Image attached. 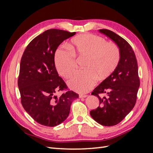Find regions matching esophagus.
Wrapping results in <instances>:
<instances>
[{
    "instance_id": "34e87169",
    "label": "esophagus",
    "mask_w": 153,
    "mask_h": 153,
    "mask_svg": "<svg viewBox=\"0 0 153 153\" xmlns=\"http://www.w3.org/2000/svg\"><path fill=\"white\" fill-rule=\"evenodd\" d=\"M87 96V95H83V94H80L79 95V98H86Z\"/></svg>"
}]
</instances>
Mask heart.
I'll return each instance as SVG.
<instances>
[{"label":"heart","instance_id":"b5f03b06","mask_svg":"<svg viewBox=\"0 0 153 153\" xmlns=\"http://www.w3.org/2000/svg\"><path fill=\"white\" fill-rule=\"evenodd\" d=\"M69 49L66 46L57 50L55 55V65L58 73L68 78L75 69V59L86 57L82 71H77L68 81L71 89L85 93L93 86L98 78L104 80L117 68L120 52L116 45L106 43L101 37L85 34L78 36L71 40Z\"/></svg>","mask_w":153,"mask_h":153}]
</instances>
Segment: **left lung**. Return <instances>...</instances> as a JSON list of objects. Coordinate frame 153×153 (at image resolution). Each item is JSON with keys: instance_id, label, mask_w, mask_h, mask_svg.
Returning <instances> with one entry per match:
<instances>
[{"instance_id": "8db88e82", "label": "left lung", "mask_w": 153, "mask_h": 153, "mask_svg": "<svg viewBox=\"0 0 153 153\" xmlns=\"http://www.w3.org/2000/svg\"><path fill=\"white\" fill-rule=\"evenodd\" d=\"M98 31L117 46L120 60L115 70L91 93L98 97L100 105L96 110H91L90 115L100 124L112 126L121 122L133 108L140 80L137 59L129 44L110 30ZM101 94L105 96L100 97L99 95Z\"/></svg>"}]
</instances>
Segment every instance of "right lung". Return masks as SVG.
I'll list each match as a JSON object with an SVG mask.
<instances>
[{
	"label": "right lung",
	"mask_w": 153,
	"mask_h": 153,
	"mask_svg": "<svg viewBox=\"0 0 153 153\" xmlns=\"http://www.w3.org/2000/svg\"><path fill=\"white\" fill-rule=\"evenodd\" d=\"M49 29L32 39L23 54L18 86L23 107L35 121L53 127L68 117L73 101L78 94L72 91L61 96L55 94L66 89L55 66V51L62 41L75 35Z\"/></svg>",
	"instance_id": "add662e5"
}]
</instances>
